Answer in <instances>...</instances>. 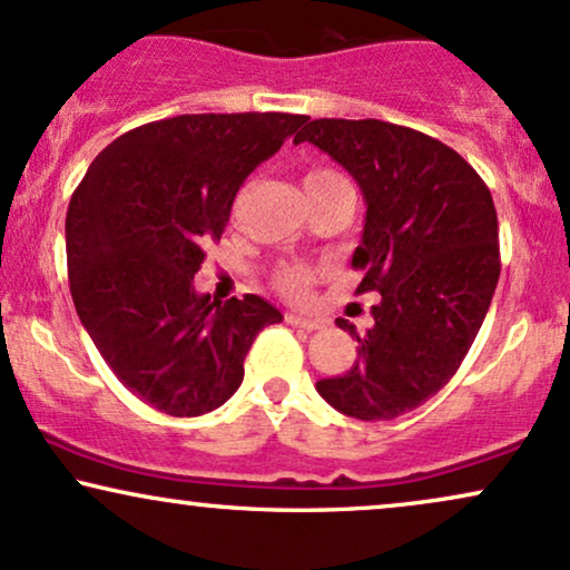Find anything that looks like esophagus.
<instances>
[{"label": "esophagus", "instance_id": "34e87169", "mask_svg": "<svg viewBox=\"0 0 570 570\" xmlns=\"http://www.w3.org/2000/svg\"><path fill=\"white\" fill-rule=\"evenodd\" d=\"M285 320H287V325L301 327V330H308V333H312V330H322V327H325V322H322V320L301 317V314H285Z\"/></svg>", "mask_w": 570, "mask_h": 570}]
</instances>
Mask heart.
<instances>
[{
    "instance_id": "b5f03b06",
    "label": "heart",
    "mask_w": 570,
    "mask_h": 570,
    "mask_svg": "<svg viewBox=\"0 0 570 570\" xmlns=\"http://www.w3.org/2000/svg\"><path fill=\"white\" fill-rule=\"evenodd\" d=\"M343 177L338 171L325 166L308 168L304 177V187H322L330 185V181H341ZM312 283V272L304 269V266H285V269L277 272V287L285 293V296H304V291Z\"/></svg>"
}]
</instances>
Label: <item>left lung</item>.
Listing matches in <instances>:
<instances>
[{
	"instance_id": "1",
	"label": "left lung",
	"mask_w": 570,
	"mask_h": 570,
	"mask_svg": "<svg viewBox=\"0 0 570 570\" xmlns=\"http://www.w3.org/2000/svg\"><path fill=\"white\" fill-rule=\"evenodd\" d=\"M293 142H312L360 185L367 216L351 266L356 293H381L356 362L317 383L356 420H393L425 404L460 370L500 279V227L489 187L460 153L406 126L317 118Z\"/></svg>"
}]
</instances>
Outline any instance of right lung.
<instances>
[{
	"label": "right lung",
	"instance_id": "1",
	"mask_svg": "<svg viewBox=\"0 0 570 570\" xmlns=\"http://www.w3.org/2000/svg\"><path fill=\"white\" fill-rule=\"evenodd\" d=\"M306 116L198 114L153 121L91 160L66 216L68 283L81 325L126 389L198 417L240 389L243 362L283 314L258 296L195 291L248 174Z\"/></svg>",
	"mask_w": 570,
	"mask_h": 570
}]
</instances>
